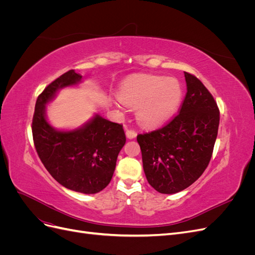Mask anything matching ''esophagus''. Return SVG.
Here are the masks:
<instances>
[{
	"label": "esophagus",
	"mask_w": 255,
	"mask_h": 255,
	"mask_svg": "<svg viewBox=\"0 0 255 255\" xmlns=\"http://www.w3.org/2000/svg\"><path fill=\"white\" fill-rule=\"evenodd\" d=\"M126 134H127V137L128 138V139H133V138H135L137 136L136 130H134V129H127Z\"/></svg>",
	"instance_id": "34e87169"
}]
</instances>
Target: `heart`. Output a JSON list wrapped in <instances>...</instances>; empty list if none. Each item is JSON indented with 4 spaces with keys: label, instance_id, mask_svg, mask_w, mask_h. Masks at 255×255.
<instances>
[{
    "label": "heart",
    "instance_id": "b5f03b06",
    "mask_svg": "<svg viewBox=\"0 0 255 255\" xmlns=\"http://www.w3.org/2000/svg\"><path fill=\"white\" fill-rule=\"evenodd\" d=\"M116 103L132 109L137 107V120L143 127H157L170 118L180 105L182 87L175 79L145 75L127 82L120 88Z\"/></svg>",
    "mask_w": 255,
    "mask_h": 255
}]
</instances>
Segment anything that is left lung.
Instances as JSON below:
<instances>
[{"mask_svg":"<svg viewBox=\"0 0 255 255\" xmlns=\"http://www.w3.org/2000/svg\"><path fill=\"white\" fill-rule=\"evenodd\" d=\"M187 92L181 110L163 128L137 135L143 171L160 194H175L202 175L218 134L219 109L197 76L184 72Z\"/></svg>","mask_w":255,"mask_h":255,"instance_id":"obj_1","label":"left lung"}]
</instances>
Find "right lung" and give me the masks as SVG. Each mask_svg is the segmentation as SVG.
<instances>
[{
    "instance_id": "obj_1",
    "label": "right lung",
    "mask_w": 255,
    "mask_h": 255,
    "mask_svg": "<svg viewBox=\"0 0 255 255\" xmlns=\"http://www.w3.org/2000/svg\"><path fill=\"white\" fill-rule=\"evenodd\" d=\"M81 79V74L69 70L44 88L36 101L32 132L38 156L54 179L68 189L90 195L110 184L127 138L122 125L100 115L68 132L49 125L45 104L60 88L79 84Z\"/></svg>"
}]
</instances>
